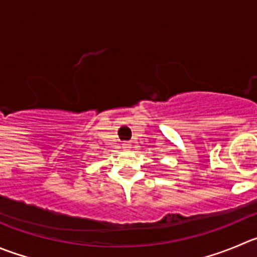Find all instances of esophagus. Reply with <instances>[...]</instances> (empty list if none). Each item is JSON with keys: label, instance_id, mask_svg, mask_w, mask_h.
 Masks as SVG:
<instances>
[{"label": "esophagus", "instance_id": "1", "mask_svg": "<svg viewBox=\"0 0 257 257\" xmlns=\"http://www.w3.org/2000/svg\"><path fill=\"white\" fill-rule=\"evenodd\" d=\"M122 148H123V150H126V151H128L131 149V144L130 143H124V144H122Z\"/></svg>", "mask_w": 257, "mask_h": 257}]
</instances>
